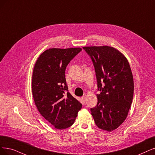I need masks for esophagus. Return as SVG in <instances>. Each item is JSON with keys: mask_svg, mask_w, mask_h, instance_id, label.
<instances>
[{"mask_svg": "<svg viewBox=\"0 0 155 155\" xmlns=\"http://www.w3.org/2000/svg\"><path fill=\"white\" fill-rule=\"evenodd\" d=\"M85 99H86V96H84L82 97V100L84 101H85Z\"/></svg>", "mask_w": 155, "mask_h": 155, "instance_id": "1", "label": "esophagus"}]
</instances>
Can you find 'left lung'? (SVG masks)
<instances>
[{
	"label": "left lung",
	"instance_id": "obj_1",
	"mask_svg": "<svg viewBox=\"0 0 155 155\" xmlns=\"http://www.w3.org/2000/svg\"><path fill=\"white\" fill-rule=\"evenodd\" d=\"M83 48L92 59L100 91L91 114L99 128L113 131L124 121L133 100L134 83L129 62L121 51L109 46Z\"/></svg>",
	"mask_w": 155,
	"mask_h": 155
}]
</instances>
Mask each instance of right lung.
I'll return each mask as SVG.
<instances>
[{
    "label": "right lung",
    "mask_w": 155,
    "mask_h": 155,
    "mask_svg": "<svg viewBox=\"0 0 155 155\" xmlns=\"http://www.w3.org/2000/svg\"><path fill=\"white\" fill-rule=\"evenodd\" d=\"M81 48H49L39 55L34 66L32 93L38 111L58 130L74 123L82 105L68 92L66 66Z\"/></svg>",
    "instance_id": "1"
}]
</instances>
